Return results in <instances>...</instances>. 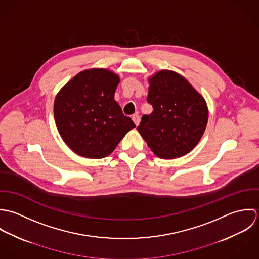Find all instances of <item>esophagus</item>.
I'll return each instance as SVG.
<instances>
[{
  "mask_svg": "<svg viewBox=\"0 0 259 259\" xmlns=\"http://www.w3.org/2000/svg\"><path fill=\"white\" fill-rule=\"evenodd\" d=\"M132 120H133V122L135 123V125L136 126H138L139 125V123H140V117H139V115H133L132 116Z\"/></svg>",
  "mask_w": 259,
  "mask_h": 259,
  "instance_id": "1",
  "label": "esophagus"
}]
</instances>
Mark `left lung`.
Instances as JSON below:
<instances>
[{
    "mask_svg": "<svg viewBox=\"0 0 259 259\" xmlns=\"http://www.w3.org/2000/svg\"><path fill=\"white\" fill-rule=\"evenodd\" d=\"M150 115H143L138 132L157 157L174 159L189 153L206 129L203 96L182 75L160 70L148 78Z\"/></svg>",
    "mask_w": 259,
    "mask_h": 259,
    "instance_id": "obj_1",
    "label": "left lung"
}]
</instances>
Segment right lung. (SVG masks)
Segmentation results:
<instances>
[{
  "mask_svg": "<svg viewBox=\"0 0 259 259\" xmlns=\"http://www.w3.org/2000/svg\"><path fill=\"white\" fill-rule=\"evenodd\" d=\"M119 76L104 68L86 69L64 85L55 97L57 129L76 154L100 159L110 155L135 128L114 99Z\"/></svg>",
  "mask_w": 259,
  "mask_h": 259,
  "instance_id": "right-lung-1",
  "label": "right lung"
}]
</instances>
